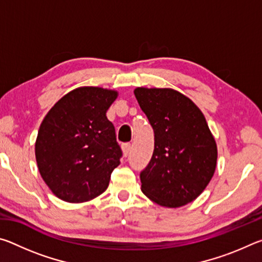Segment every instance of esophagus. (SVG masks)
Listing matches in <instances>:
<instances>
[{
  "label": "esophagus",
  "instance_id": "esophagus-1",
  "mask_svg": "<svg viewBox=\"0 0 262 262\" xmlns=\"http://www.w3.org/2000/svg\"><path fill=\"white\" fill-rule=\"evenodd\" d=\"M121 148H122V152H123V156L125 157H127L128 156V154L130 152V144L129 143H125V144H122L121 145Z\"/></svg>",
  "mask_w": 262,
  "mask_h": 262
}]
</instances>
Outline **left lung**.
<instances>
[{"label": "left lung", "instance_id": "left-lung-1", "mask_svg": "<svg viewBox=\"0 0 262 262\" xmlns=\"http://www.w3.org/2000/svg\"><path fill=\"white\" fill-rule=\"evenodd\" d=\"M134 95L155 133L151 161L141 172V189L159 206L194 201L210 183L217 145L201 110L170 88H136Z\"/></svg>", "mask_w": 262, "mask_h": 262}]
</instances>
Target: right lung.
I'll list each match as a JSON object with an SVG mask.
<instances>
[{
    "label": "right lung",
    "mask_w": 262,
    "mask_h": 262,
    "mask_svg": "<svg viewBox=\"0 0 262 262\" xmlns=\"http://www.w3.org/2000/svg\"><path fill=\"white\" fill-rule=\"evenodd\" d=\"M118 91L81 86L48 111L35 140V159L53 194L70 203L99 196L120 164L121 149L106 112Z\"/></svg>",
    "instance_id": "right-lung-1"
}]
</instances>
